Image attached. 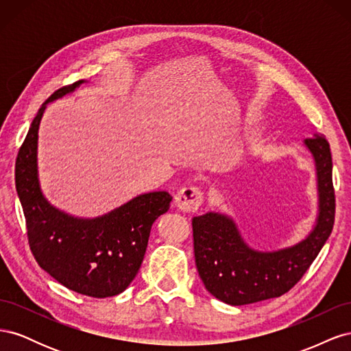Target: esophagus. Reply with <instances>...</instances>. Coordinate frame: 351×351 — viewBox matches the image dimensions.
<instances>
[{"mask_svg": "<svg viewBox=\"0 0 351 351\" xmlns=\"http://www.w3.org/2000/svg\"><path fill=\"white\" fill-rule=\"evenodd\" d=\"M176 206L182 212H195L204 202V193L197 187H183L176 195Z\"/></svg>", "mask_w": 351, "mask_h": 351, "instance_id": "34e87169", "label": "esophagus"}]
</instances>
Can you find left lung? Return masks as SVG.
I'll return each instance as SVG.
<instances>
[{
	"instance_id": "obj_1",
	"label": "left lung",
	"mask_w": 351,
	"mask_h": 351,
	"mask_svg": "<svg viewBox=\"0 0 351 351\" xmlns=\"http://www.w3.org/2000/svg\"><path fill=\"white\" fill-rule=\"evenodd\" d=\"M303 143L313 156L317 186L316 221L303 240L262 252L244 241L227 214L210 210L192 219L196 268L205 289L218 300L241 306L282 295L299 282L331 234L335 196L329 143L317 133Z\"/></svg>"
}]
</instances>
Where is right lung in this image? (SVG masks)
Wrapping results in <instances>:
<instances>
[{
    "label": "right lung",
    "instance_id": "1",
    "mask_svg": "<svg viewBox=\"0 0 351 351\" xmlns=\"http://www.w3.org/2000/svg\"><path fill=\"white\" fill-rule=\"evenodd\" d=\"M61 88L42 104L16 159V190L27 239L39 267L69 290L89 297L123 293L139 271L155 219L169 209L168 192L143 193L97 218H80L51 205L38 176V132L47 105L76 90Z\"/></svg>",
    "mask_w": 351,
    "mask_h": 351
}]
</instances>
